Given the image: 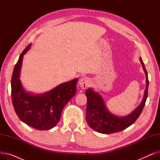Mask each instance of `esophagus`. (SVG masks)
I'll list each match as a JSON object with an SVG mask.
<instances>
[{
    "label": "esophagus",
    "mask_w": 160,
    "mask_h": 160,
    "mask_svg": "<svg viewBox=\"0 0 160 160\" xmlns=\"http://www.w3.org/2000/svg\"><path fill=\"white\" fill-rule=\"evenodd\" d=\"M89 83V79L87 77H82L79 81V86L82 89H86Z\"/></svg>",
    "instance_id": "obj_1"
}]
</instances>
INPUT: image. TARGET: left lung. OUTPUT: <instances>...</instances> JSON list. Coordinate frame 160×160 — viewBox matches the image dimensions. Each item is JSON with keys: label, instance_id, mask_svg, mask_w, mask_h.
Listing matches in <instances>:
<instances>
[{"label": "left lung", "instance_id": "8db88e82", "mask_svg": "<svg viewBox=\"0 0 160 160\" xmlns=\"http://www.w3.org/2000/svg\"><path fill=\"white\" fill-rule=\"evenodd\" d=\"M139 60L146 76V88L140 104L130 114L123 117L117 116L109 111L98 92L89 88L86 90V95L88 98L86 121L90 128L99 133L110 134L127 128L138 119L145 106L148 88L147 71L141 57Z\"/></svg>", "mask_w": 160, "mask_h": 160}]
</instances>
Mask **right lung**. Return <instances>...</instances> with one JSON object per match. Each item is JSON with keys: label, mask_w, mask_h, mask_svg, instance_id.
Listing matches in <instances>:
<instances>
[{"label": "right lung", "mask_w": 160, "mask_h": 160, "mask_svg": "<svg viewBox=\"0 0 160 160\" xmlns=\"http://www.w3.org/2000/svg\"><path fill=\"white\" fill-rule=\"evenodd\" d=\"M31 45L23 50L14 67L11 81L12 103L22 122L36 130H47L60 121L63 108L76 94L78 78L62 83L42 94L25 90L20 80L21 70L23 56Z\"/></svg>", "instance_id": "1"}]
</instances>
